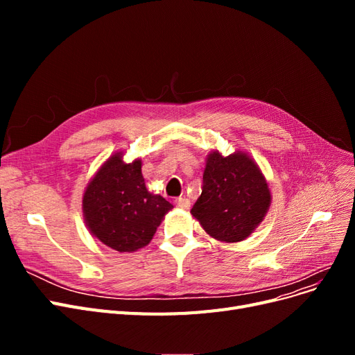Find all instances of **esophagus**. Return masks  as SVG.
<instances>
[{
  "label": "esophagus",
  "mask_w": 355,
  "mask_h": 355,
  "mask_svg": "<svg viewBox=\"0 0 355 355\" xmlns=\"http://www.w3.org/2000/svg\"><path fill=\"white\" fill-rule=\"evenodd\" d=\"M175 204H176V207L184 209V210H188V209L191 207V201H189L188 198H185V197L176 198V200H175Z\"/></svg>",
  "instance_id": "obj_1"
}]
</instances>
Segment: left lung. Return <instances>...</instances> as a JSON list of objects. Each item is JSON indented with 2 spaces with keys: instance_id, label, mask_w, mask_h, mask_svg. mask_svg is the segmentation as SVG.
I'll list each match as a JSON object with an SVG mask.
<instances>
[{
  "instance_id": "1",
  "label": "left lung",
  "mask_w": 355,
  "mask_h": 355,
  "mask_svg": "<svg viewBox=\"0 0 355 355\" xmlns=\"http://www.w3.org/2000/svg\"><path fill=\"white\" fill-rule=\"evenodd\" d=\"M271 206V191L256 161L244 151L223 157L209 153L202 191L191 214L210 237L225 243L245 240Z\"/></svg>"
}]
</instances>
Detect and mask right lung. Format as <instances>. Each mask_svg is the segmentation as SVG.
<instances>
[{
    "label": "right lung",
    "instance_id": "add662e5",
    "mask_svg": "<svg viewBox=\"0 0 355 355\" xmlns=\"http://www.w3.org/2000/svg\"><path fill=\"white\" fill-rule=\"evenodd\" d=\"M171 209L166 198L146 189L142 159L124 163L123 153L105 161L83 196L85 227L93 237L121 253L149 244Z\"/></svg>",
    "mask_w": 355,
    "mask_h": 355
}]
</instances>
